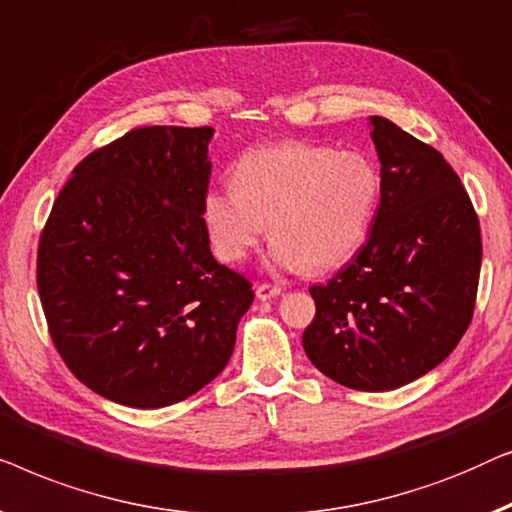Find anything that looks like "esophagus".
<instances>
[{
    "instance_id": "obj_1",
    "label": "esophagus",
    "mask_w": 512,
    "mask_h": 512,
    "mask_svg": "<svg viewBox=\"0 0 512 512\" xmlns=\"http://www.w3.org/2000/svg\"><path fill=\"white\" fill-rule=\"evenodd\" d=\"M280 290H283V287L276 285V283H259V285L255 287V294H257V299L266 301V299H273V297H278Z\"/></svg>"
}]
</instances>
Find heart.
Returning a JSON list of instances; mask_svg holds the SVG:
<instances>
[{
    "label": "heart",
    "mask_w": 512,
    "mask_h": 512,
    "mask_svg": "<svg viewBox=\"0 0 512 512\" xmlns=\"http://www.w3.org/2000/svg\"><path fill=\"white\" fill-rule=\"evenodd\" d=\"M234 187L204 197V225L222 262H243L264 239L280 269H331L362 246L380 199V174L357 150L285 141L243 153Z\"/></svg>",
    "instance_id": "obj_1"
}]
</instances>
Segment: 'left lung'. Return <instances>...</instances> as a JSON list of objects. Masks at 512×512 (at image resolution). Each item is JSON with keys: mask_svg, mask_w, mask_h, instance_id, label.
Wrapping results in <instances>:
<instances>
[{"mask_svg": "<svg viewBox=\"0 0 512 512\" xmlns=\"http://www.w3.org/2000/svg\"><path fill=\"white\" fill-rule=\"evenodd\" d=\"M380 204L369 239L325 285L304 350L359 392L397 390L434 369L471 325L482 264L480 222L445 157L373 115Z\"/></svg>", "mask_w": 512, "mask_h": 512, "instance_id": "obj_1", "label": "left lung"}]
</instances>
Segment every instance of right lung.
<instances>
[{"mask_svg":"<svg viewBox=\"0 0 512 512\" xmlns=\"http://www.w3.org/2000/svg\"><path fill=\"white\" fill-rule=\"evenodd\" d=\"M211 136L153 125L92 150L41 229L37 287L55 350L122 406H171L211 383L255 299L208 246Z\"/></svg>","mask_w":512,"mask_h":512,"instance_id":"1","label":"right lung"}]
</instances>
